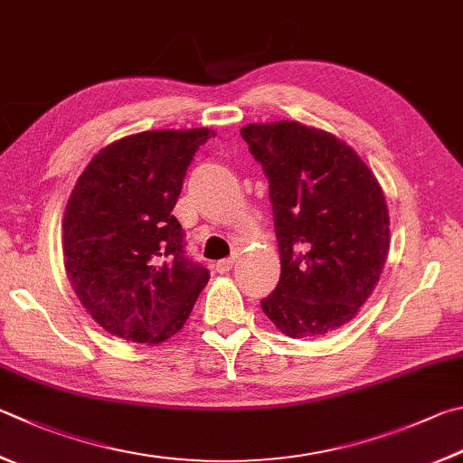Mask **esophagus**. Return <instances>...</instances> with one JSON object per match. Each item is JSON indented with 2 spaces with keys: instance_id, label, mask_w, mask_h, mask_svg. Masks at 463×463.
Segmentation results:
<instances>
[{
  "instance_id": "1",
  "label": "esophagus",
  "mask_w": 463,
  "mask_h": 463,
  "mask_svg": "<svg viewBox=\"0 0 463 463\" xmlns=\"http://www.w3.org/2000/svg\"><path fill=\"white\" fill-rule=\"evenodd\" d=\"M234 260H237V257H229V259H221V260H216L214 269H216L218 273H229L231 269H232V265H234Z\"/></svg>"
}]
</instances>
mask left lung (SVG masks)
Segmentation results:
<instances>
[{
  "instance_id": "left-lung-1",
  "label": "left lung",
  "mask_w": 463,
  "mask_h": 463,
  "mask_svg": "<svg viewBox=\"0 0 463 463\" xmlns=\"http://www.w3.org/2000/svg\"><path fill=\"white\" fill-rule=\"evenodd\" d=\"M263 165L279 242L281 277L260 299L291 338H319L356 316L389 253L383 188L354 149L298 121L241 129Z\"/></svg>"
}]
</instances>
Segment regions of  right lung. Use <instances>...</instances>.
<instances>
[{
	"instance_id": "obj_1",
	"label": "right lung",
	"mask_w": 463,
	"mask_h": 463,
	"mask_svg": "<svg viewBox=\"0 0 463 463\" xmlns=\"http://www.w3.org/2000/svg\"><path fill=\"white\" fill-rule=\"evenodd\" d=\"M206 128L144 131L90 159L66 204L64 267L74 293L117 338L159 344L182 330L208 269L188 259L172 210Z\"/></svg>"
}]
</instances>
